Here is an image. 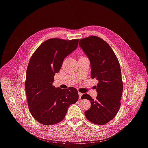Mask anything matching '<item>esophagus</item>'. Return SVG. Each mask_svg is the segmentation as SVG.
<instances>
[{
	"instance_id": "obj_1",
	"label": "esophagus",
	"mask_w": 148,
	"mask_h": 148,
	"mask_svg": "<svg viewBox=\"0 0 148 148\" xmlns=\"http://www.w3.org/2000/svg\"><path fill=\"white\" fill-rule=\"evenodd\" d=\"M78 95H79V99H81V96L82 95V93H81V92H78Z\"/></svg>"
}]
</instances>
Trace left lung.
<instances>
[{
  "label": "left lung",
  "instance_id": "8db88e82",
  "mask_svg": "<svg viewBox=\"0 0 148 148\" xmlns=\"http://www.w3.org/2000/svg\"><path fill=\"white\" fill-rule=\"evenodd\" d=\"M79 45L89 59L91 78L99 81L95 99L87 93L81 96L91 103L85 115L89 121L104 125L116 116L121 106L123 84L120 64L109 45L99 37L93 35L81 39Z\"/></svg>",
  "mask_w": 148,
  "mask_h": 148
}]
</instances>
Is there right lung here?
<instances>
[{
	"mask_svg": "<svg viewBox=\"0 0 148 148\" xmlns=\"http://www.w3.org/2000/svg\"><path fill=\"white\" fill-rule=\"evenodd\" d=\"M79 39L51 38L32 55L26 73L25 89L29 110L39 123L51 125L62 121L69 106L78 99L73 87L62 89L52 85L64 58L75 50Z\"/></svg>",
	"mask_w": 148,
	"mask_h": 148,
	"instance_id": "obj_1",
	"label": "right lung"
}]
</instances>
